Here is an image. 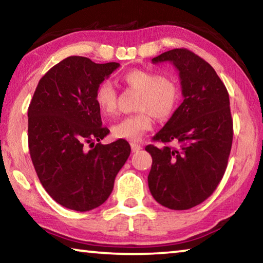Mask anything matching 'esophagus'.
<instances>
[{"mask_svg": "<svg viewBox=\"0 0 263 263\" xmlns=\"http://www.w3.org/2000/svg\"><path fill=\"white\" fill-rule=\"evenodd\" d=\"M142 147L140 145H138V144H135V142H132L131 144V149H132V152H139V151L141 149Z\"/></svg>", "mask_w": 263, "mask_h": 263, "instance_id": "34e87169", "label": "esophagus"}]
</instances>
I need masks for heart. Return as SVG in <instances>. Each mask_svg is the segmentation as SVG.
I'll return each instance as SVG.
<instances>
[{"mask_svg": "<svg viewBox=\"0 0 263 263\" xmlns=\"http://www.w3.org/2000/svg\"><path fill=\"white\" fill-rule=\"evenodd\" d=\"M123 82L140 92L137 102L140 112L124 117L111 127V132L117 139L137 141L153 127V116L158 119L171 117L179 104L180 89L172 80L145 69L125 73ZM95 101L102 114L114 115L117 109V92L112 84L108 81L100 83L95 90Z\"/></svg>", "mask_w": 263, "mask_h": 263, "instance_id": "obj_1", "label": "heart"}]
</instances>
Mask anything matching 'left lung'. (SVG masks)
<instances>
[{
    "label": "left lung",
    "instance_id": "obj_1",
    "mask_svg": "<svg viewBox=\"0 0 263 263\" xmlns=\"http://www.w3.org/2000/svg\"><path fill=\"white\" fill-rule=\"evenodd\" d=\"M179 70L183 102L153 140L176 147L146 146L152 155L148 188L172 210H188L211 196L224 176L232 147L233 122L225 84L205 60L186 48L155 57Z\"/></svg>",
    "mask_w": 263,
    "mask_h": 263
}]
</instances>
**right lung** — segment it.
I'll list each match as a JSON object with an SVG mask.
<instances>
[{
  "mask_svg": "<svg viewBox=\"0 0 263 263\" xmlns=\"http://www.w3.org/2000/svg\"><path fill=\"white\" fill-rule=\"evenodd\" d=\"M119 66L66 58L39 80L29 105V149L35 173L48 195L70 210L102 205L130 155L124 139L100 142L110 131L102 126L95 90Z\"/></svg>",
  "mask_w": 263,
  "mask_h": 263,
  "instance_id": "1",
  "label": "right lung"
}]
</instances>
